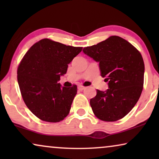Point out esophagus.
<instances>
[{"mask_svg":"<svg viewBox=\"0 0 159 159\" xmlns=\"http://www.w3.org/2000/svg\"><path fill=\"white\" fill-rule=\"evenodd\" d=\"M84 88H84V87L82 86V85H80L79 87H78V90H83Z\"/></svg>","mask_w":159,"mask_h":159,"instance_id":"esophagus-1","label":"esophagus"}]
</instances>
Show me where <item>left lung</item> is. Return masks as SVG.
I'll return each instance as SVG.
<instances>
[{
    "label": "left lung",
    "mask_w": 159,
    "mask_h": 159,
    "mask_svg": "<svg viewBox=\"0 0 159 159\" xmlns=\"http://www.w3.org/2000/svg\"><path fill=\"white\" fill-rule=\"evenodd\" d=\"M99 63L101 75L108 89L97 90L90 103L97 118L115 121L125 117L140 98L144 82L145 65L140 52L125 39L111 36L82 50Z\"/></svg>",
    "instance_id": "8db88e82"
}]
</instances>
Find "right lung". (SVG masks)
Instances as JSON below:
<instances>
[{"mask_svg": "<svg viewBox=\"0 0 159 159\" xmlns=\"http://www.w3.org/2000/svg\"><path fill=\"white\" fill-rule=\"evenodd\" d=\"M82 49L45 38L23 57L17 69L19 89L26 106L41 120L58 122L69 114L77 87H62L58 81Z\"/></svg>", "mask_w": 159, "mask_h": 159, "instance_id": "obj_1", "label": "right lung"}]
</instances>
